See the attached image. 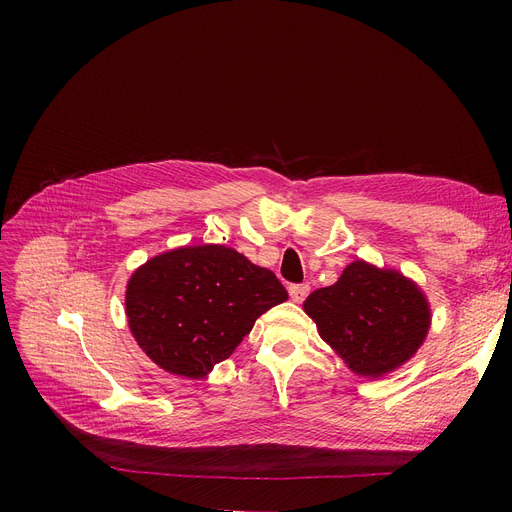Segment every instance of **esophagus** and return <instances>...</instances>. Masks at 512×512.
I'll return each mask as SVG.
<instances>
[{"mask_svg": "<svg viewBox=\"0 0 512 512\" xmlns=\"http://www.w3.org/2000/svg\"><path fill=\"white\" fill-rule=\"evenodd\" d=\"M309 286L307 284H292L290 288H288V294H290V299L294 301V303H303L305 299H307V294H309Z\"/></svg>", "mask_w": 512, "mask_h": 512, "instance_id": "1", "label": "esophagus"}]
</instances>
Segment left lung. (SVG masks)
Wrapping results in <instances>:
<instances>
[{
    "label": "left lung",
    "instance_id": "1",
    "mask_svg": "<svg viewBox=\"0 0 512 512\" xmlns=\"http://www.w3.org/2000/svg\"><path fill=\"white\" fill-rule=\"evenodd\" d=\"M303 309L346 367L373 380L405 365L432 326L411 278L363 259L348 263L336 284L313 290Z\"/></svg>",
    "mask_w": 512,
    "mask_h": 512
}]
</instances>
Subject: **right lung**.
<instances>
[{
	"label": "right lung",
	"mask_w": 512,
	"mask_h": 512,
	"mask_svg": "<svg viewBox=\"0 0 512 512\" xmlns=\"http://www.w3.org/2000/svg\"><path fill=\"white\" fill-rule=\"evenodd\" d=\"M288 299L274 272L224 245L151 257L126 284L128 328L161 369L201 380L228 359L259 315Z\"/></svg>",
	"instance_id": "obj_1"
}]
</instances>
